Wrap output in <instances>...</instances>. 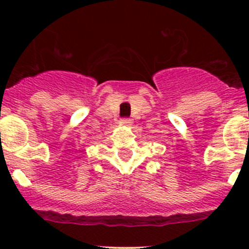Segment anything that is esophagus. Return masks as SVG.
Returning <instances> with one entry per match:
<instances>
[{
    "label": "esophagus",
    "instance_id": "obj_1",
    "mask_svg": "<svg viewBox=\"0 0 249 249\" xmlns=\"http://www.w3.org/2000/svg\"><path fill=\"white\" fill-rule=\"evenodd\" d=\"M121 122H122L123 126H127V127H129L132 124V121L128 120V118H123V120L121 121Z\"/></svg>",
    "mask_w": 249,
    "mask_h": 249
}]
</instances>
